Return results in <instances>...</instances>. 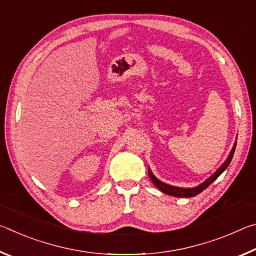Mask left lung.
<instances>
[{"label":"left lung","instance_id":"obj_1","mask_svg":"<svg viewBox=\"0 0 256 256\" xmlns=\"http://www.w3.org/2000/svg\"><path fill=\"white\" fill-rule=\"evenodd\" d=\"M236 144H237V138H236L235 144H234V146H232V149L230 150V152H229V154H228L227 159L224 160L222 164H220V167L218 168V170H216L214 174L208 177L204 182H202V183L198 184V186H194V188H178V186H174V185L164 183V182L159 180L157 177L152 174V172H151L150 168L148 170L149 177H150V180H152V183L157 186V188L162 190V192L168 194V196H176V198L196 196H198V194H200L202 190H204L211 183H214V182L218 178V177L222 175L224 170H226V168L229 166V164H230L232 159L234 152H235V149H236Z\"/></svg>","mask_w":256,"mask_h":256}]
</instances>
